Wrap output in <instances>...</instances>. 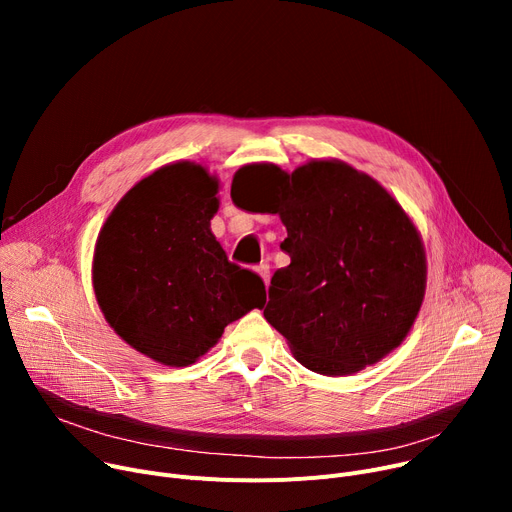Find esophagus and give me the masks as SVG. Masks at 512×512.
I'll list each match as a JSON object with an SVG mask.
<instances>
[{
    "instance_id": "1",
    "label": "esophagus",
    "mask_w": 512,
    "mask_h": 512,
    "mask_svg": "<svg viewBox=\"0 0 512 512\" xmlns=\"http://www.w3.org/2000/svg\"><path fill=\"white\" fill-rule=\"evenodd\" d=\"M257 274L261 276V280H263V284H265V286H270V265H267V263H261V265L257 267Z\"/></svg>"
}]
</instances>
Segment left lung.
Returning <instances> with one entry per match:
<instances>
[{"label":"left lung","instance_id":"8db88e82","mask_svg":"<svg viewBox=\"0 0 512 512\" xmlns=\"http://www.w3.org/2000/svg\"><path fill=\"white\" fill-rule=\"evenodd\" d=\"M261 170L290 255L272 278L265 319L315 373L338 378L382 361L407 338L425 297V249L409 213L340 159H311L292 174Z\"/></svg>","mask_w":512,"mask_h":512}]
</instances>
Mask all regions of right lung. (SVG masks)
Instances as JSON below:
<instances>
[{
    "label": "right lung",
    "instance_id": "right-lung-1",
    "mask_svg": "<svg viewBox=\"0 0 512 512\" xmlns=\"http://www.w3.org/2000/svg\"><path fill=\"white\" fill-rule=\"evenodd\" d=\"M220 180L174 161L134 184L107 215L93 253V290L110 328L134 351L188 367L224 328L265 305L261 278L228 261L211 232Z\"/></svg>",
    "mask_w": 512,
    "mask_h": 512
}]
</instances>
